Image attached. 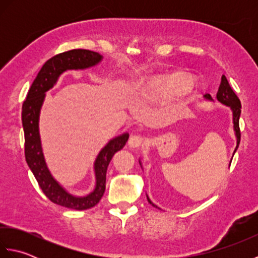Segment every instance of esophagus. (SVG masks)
Wrapping results in <instances>:
<instances>
[{
	"label": "esophagus",
	"mask_w": 258,
	"mask_h": 258,
	"mask_svg": "<svg viewBox=\"0 0 258 258\" xmlns=\"http://www.w3.org/2000/svg\"><path fill=\"white\" fill-rule=\"evenodd\" d=\"M145 138L141 135H132L128 140V146L132 147V149H139L140 146L144 144Z\"/></svg>",
	"instance_id": "1"
}]
</instances>
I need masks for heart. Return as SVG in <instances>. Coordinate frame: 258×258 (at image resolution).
Listing matches in <instances>:
<instances>
[{"instance_id": "b5f03b06", "label": "heart", "mask_w": 258, "mask_h": 258, "mask_svg": "<svg viewBox=\"0 0 258 258\" xmlns=\"http://www.w3.org/2000/svg\"><path fill=\"white\" fill-rule=\"evenodd\" d=\"M190 84L191 79L189 75L183 72H174L155 79L152 82L151 89L156 95L168 96L187 91Z\"/></svg>"}]
</instances>
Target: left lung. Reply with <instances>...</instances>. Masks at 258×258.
Segmentation results:
<instances>
[{
  "instance_id": "1",
  "label": "left lung",
  "mask_w": 258,
  "mask_h": 258,
  "mask_svg": "<svg viewBox=\"0 0 258 258\" xmlns=\"http://www.w3.org/2000/svg\"><path fill=\"white\" fill-rule=\"evenodd\" d=\"M204 97L206 100H212V96L210 94H205ZM217 100L221 103L225 104V105L229 106L233 111V123H234V130H235V134H236V139H237V145L236 149H235L234 153L236 152L237 147L239 145L240 142V130H239V116H240V108H242V105H240V101L237 97V95L235 94L234 91L232 90L231 85H229L228 81L226 79L225 75L222 76V81H221V85L218 87V92L216 94ZM147 201H149L150 204H152L154 207H157L155 204H153L151 200L147 197Z\"/></svg>"
}]
</instances>
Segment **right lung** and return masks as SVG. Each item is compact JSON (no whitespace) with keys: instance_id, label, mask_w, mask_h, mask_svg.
Instances as JSON below:
<instances>
[{"instance_id":"1","label":"right lung","mask_w":258,"mask_h":258,"mask_svg":"<svg viewBox=\"0 0 258 258\" xmlns=\"http://www.w3.org/2000/svg\"><path fill=\"white\" fill-rule=\"evenodd\" d=\"M102 55L89 50H71L59 53L51 57L43 65L33 82L26 100L22 105V124L24 130V153L27 165L34 175L43 193L48 200L68 208L83 211L95 206L101 201L105 191L106 171L108 164L116 152L125 146L128 140V133H125L111 140L97 155L94 163L96 185L91 194L84 197H76L68 193L53 178L43 156L40 133H38V116L44 101L45 92L52 89L58 76L68 70H83L94 67L101 62Z\"/></svg>"}]
</instances>
